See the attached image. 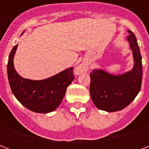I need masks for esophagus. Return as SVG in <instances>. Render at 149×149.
Here are the masks:
<instances>
[{
    "label": "esophagus",
    "instance_id": "1",
    "mask_svg": "<svg viewBox=\"0 0 149 149\" xmlns=\"http://www.w3.org/2000/svg\"><path fill=\"white\" fill-rule=\"evenodd\" d=\"M86 70V65L84 63H82L80 65H79L78 66H77V68L75 69V72H76V74L79 75L83 73L84 72H85Z\"/></svg>",
    "mask_w": 149,
    "mask_h": 149
}]
</instances>
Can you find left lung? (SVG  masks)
<instances>
[{
    "label": "left lung",
    "instance_id": "8db88e82",
    "mask_svg": "<svg viewBox=\"0 0 149 149\" xmlns=\"http://www.w3.org/2000/svg\"><path fill=\"white\" fill-rule=\"evenodd\" d=\"M127 39L133 54L134 66L132 70L119 75L111 74L105 70H93L90 75V93L98 109L114 112L129 105L141 90L142 63L139 46L135 36L127 31Z\"/></svg>",
    "mask_w": 149,
    "mask_h": 149
}]
</instances>
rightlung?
I'll return each mask as SVG.
<instances>
[{"mask_svg": "<svg viewBox=\"0 0 149 149\" xmlns=\"http://www.w3.org/2000/svg\"><path fill=\"white\" fill-rule=\"evenodd\" d=\"M17 47V45L13 47L8 63V81L13 94L23 106L31 111L46 113L55 111L63 100L68 86L74 79L73 67L42 80L24 79L14 66L13 60Z\"/></svg>", "mask_w": 149, "mask_h": 149, "instance_id": "obj_1", "label": "right lung"}]
</instances>
